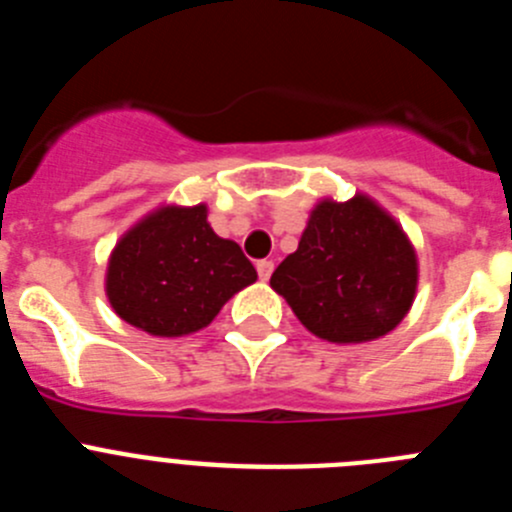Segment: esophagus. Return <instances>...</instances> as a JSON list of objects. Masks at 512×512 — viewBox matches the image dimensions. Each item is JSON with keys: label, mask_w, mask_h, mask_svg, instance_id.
Masks as SVG:
<instances>
[{"label": "esophagus", "mask_w": 512, "mask_h": 512, "mask_svg": "<svg viewBox=\"0 0 512 512\" xmlns=\"http://www.w3.org/2000/svg\"><path fill=\"white\" fill-rule=\"evenodd\" d=\"M256 271H259V277L264 279H269L271 277V271H274V261H269V259H261L259 264H256Z\"/></svg>", "instance_id": "obj_1"}]
</instances>
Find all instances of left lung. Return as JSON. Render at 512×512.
Here are the masks:
<instances>
[{"mask_svg": "<svg viewBox=\"0 0 512 512\" xmlns=\"http://www.w3.org/2000/svg\"><path fill=\"white\" fill-rule=\"evenodd\" d=\"M271 287L300 323L333 343H364L397 328L418 287L408 235L369 197L323 200Z\"/></svg>", "mask_w": 512, "mask_h": 512, "instance_id": "1", "label": "left lung"}]
</instances>
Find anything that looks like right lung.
<instances>
[{
  "label": "right lung",
  "instance_id": "add662e5",
  "mask_svg": "<svg viewBox=\"0 0 512 512\" xmlns=\"http://www.w3.org/2000/svg\"><path fill=\"white\" fill-rule=\"evenodd\" d=\"M256 282L235 241L207 223V207H161L122 235L107 266V297L125 323L151 336H187Z\"/></svg>",
  "mask_w": 512,
  "mask_h": 512
}]
</instances>
